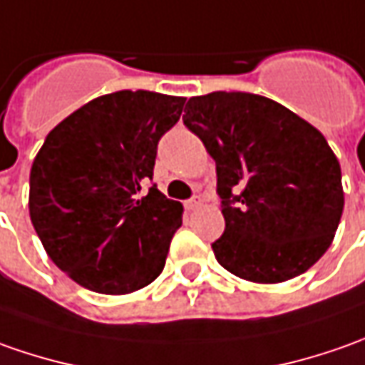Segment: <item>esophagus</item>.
<instances>
[{
	"label": "esophagus",
	"mask_w": 365,
	"mask_h": 365,
	"mask_svg": "<svg viewBox=\"0 0 365 365\" xmlns=\"http://www.w3.org/2000/svg\"><path fill=\"white\" fill-rule=\"evenodd\" d=\"M202 204H204V197H202V195H194V197H190V200L185 202V207H187V210H197Z\"/></svg>",
	"instance_id": "34e87169"
}]
</instances>
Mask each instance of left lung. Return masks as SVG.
<instances>
[{
	"mask_svg": "<svg viewBox=\"0 0 365 365\" xmlns=\"http://www.w3.org/2000/svg\"><path fill=\"white\" fill-rule=\"evenodd\" d=\"M183 125L216 161L226 228L216 260L252 283H283L329 248L344 212L341 168L307 120L250 93L192 96Z\"/></svg>",
	"mask_w": 365,
	"mask_h": 365,
	"instance_id": "8db88e82",
	"label": "left lung"
}]
</instances>
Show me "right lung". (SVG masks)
Here are the masks:
<instances>
[{"instance_id": "right-lung-1", "label": "right lung", "mask_w": 365, "mask_h": 365, "mask_svg": "<svg viewBox=\"0 0 365 365\" xmlns=\"http://www.w3.org/2000/svg\"><path fill=\"white\" fill-rule=\"evenodd\" d=\"M183 103L151 91L93 98L48 133L34 159V228L52 262L84 289L127 295L165 267L183 206L151 180L159 139Z\"/></svg>"}]
</instances>
